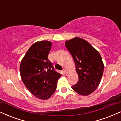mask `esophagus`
<instances>
[{
    "instance_id": "obj_1",
    "label": "esophagus",
    "mask_w": 121,
    "mask_h": 121,
    "mask_svg": "<svg viewBox=\"0 0 121 121\" xmlns=\"http://www.w3.org/2000/svg\"><path fill=\"white\" fill-rule=\"evenodd\" d=\"M63 72H64L65 74H66V75H67V74H68V72L67 70H65V69H63Z\"/></svg>"
}]
</instances>
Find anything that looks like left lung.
Segmentation results:
<instances>
[{"instance_id": "1", "label": "left lung", "mask_w": 121, "mask_h": 121, "mask_svg": "<svg viewBox=\"0 0 121 121\" xmlns=\"http://www.w3.org/2000/svg\"><path fill=\"white\" fill-rule=\"evenodd\" d=\"M65 44L73 57L78 76V82L72 88L80 95H89L98 86L104 73L100 54L87 41L80 37L67 40Z\"/></svg>"}]
</instances>
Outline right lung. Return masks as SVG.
Returning <instances> with one entry per match:
<instances>
[{
	"instance_id": "obj_1",
	"label": "right lung",
	"mask_w": 121,
	"mask_h": 121,
	"mask_svg": "<svg viewBox=\"0 0 121 121\" xmlns=\"http://www.w3.org/2000/svg\"><path fill=\"white\" fill-rule=\"evenodd\" d=\"M52 43L44 40L35 43L21 61L20 73L26 87L35 97L48 99L55 93L58 80L61 76L54 70L48 59Z\"/></svg>"
}]
</instances>
